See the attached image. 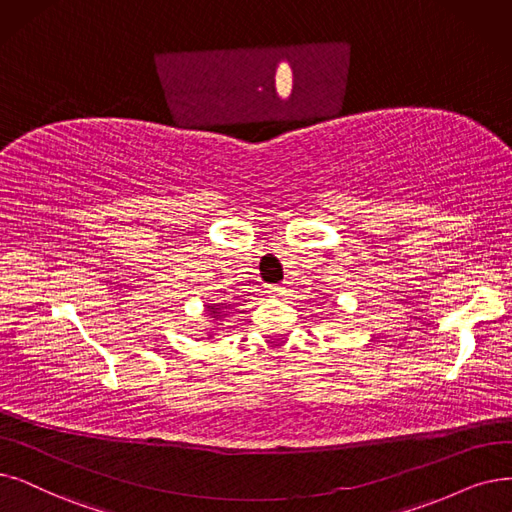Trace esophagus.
<instances>
[{"label": "esophagus", "mask_w": 512, "mask_h": 512, "mask_svg": "<svg viewBox=\"0 0 512 512\" xmlns=\"http://www.w3.org/2000/svg\"><path fill=\"white\" fill-rule=\"evenodd\" d=\"M267 294L269 296H283L285 294V288L279 283H273V285H267Z\"/></svg>", "instance_id": "34e87169"}]
</instances>
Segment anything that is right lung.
Masks as SVG:
<instances>
[{
    "instance_id": "obj_1",
    "label": "right lung",
    "mask_w": 512,
    "mask_h": 512,
    "mask_svg": "<svg viewBox=\"0 0 512 512\" xmlns=\"http://www.w3.org/2000/svg\"><path fill=\"white\" fill-rule=\"evenodd\" d=\"M210 313H214V315H218V313H216V311H210ZM222 315H224V313H222Z\"/></svg>"
}]
</instances>
